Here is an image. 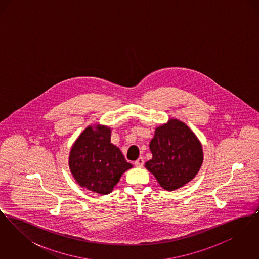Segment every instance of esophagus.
Masks as SVG:
<instances>
[{
    "label": "esophagus",
    "mask_w": 259,
    "mask_h": 259,
    "mask_svg": "<svg viewBox=\"0 0 259 259\" xmlns=\"http://www.w3.org/2000/svg\"><path fill=\"white\" fill-rule=\"evenodd\" d=\"M134 164H135V166H137V167H143L144 164H145L144 158H143V157H139V158L134 162Z\"/></svg>",
    "instance_id": "obj_1"
}]
</instances>
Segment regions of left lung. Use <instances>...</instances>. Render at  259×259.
<instances>
[{"label": "left lung", "mask_w": 259, "mask_h": 259, "mask_svg": "<svg viewBox=\"0 0 259 259\" xmlns=\"http://www.w3.org/2000/svg\"><path fill=\"white\" fill-rule=\"evenodd\" d=\"M149 148L152 159L146 163V168L166 190L172 191L190 182L203 162L197 137L178 119L156 128Z\"/></svg>", "instance_id": "1"}]
</instances>
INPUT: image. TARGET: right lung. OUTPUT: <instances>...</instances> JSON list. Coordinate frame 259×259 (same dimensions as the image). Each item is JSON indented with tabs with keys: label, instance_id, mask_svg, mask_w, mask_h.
Instances as JSON below:
<instances>
[{
	"label": "right lung",
	"instance_id": "obj_1",
	"mask_svg": "<svg viewBox=\"0 0 259 259\" xmlns=\"http://www.w3.org/2000/svg\"><path fill=\"white\" fill-rule=\"evenodd\" d=\"M69 165L78 185L101 195L111 193L121 175L132 168L111 144V129L106 126L87 127L71 149Z\"/></svg>",
	"mask_w": 259,
	"mask_h": 259
}]
</instances>
